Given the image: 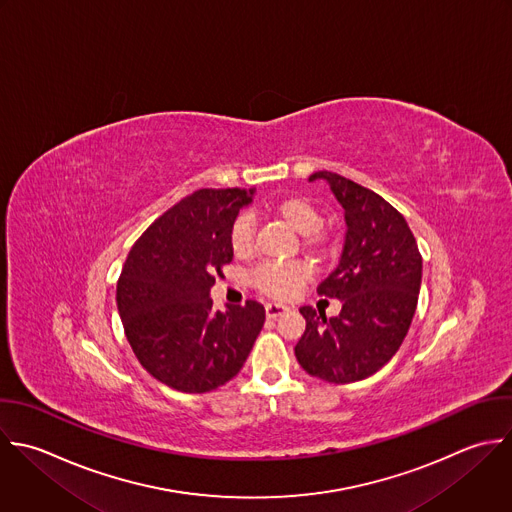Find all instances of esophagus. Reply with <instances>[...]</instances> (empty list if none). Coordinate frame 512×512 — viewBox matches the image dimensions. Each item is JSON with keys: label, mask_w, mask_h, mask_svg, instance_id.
Returning <instances> with one entry per match:
<instances>
[{"label": "esophagus", "mask_w": 512, "mask_h": 512, "mask_svg": "<svg viewBox=\"0 0 512 512\" xmlns=\"http://www.w3.org/2000/svg\"><path fill=\"white\" fill-rule=\"evenodd\" d=\"M287 311H289V307L283 305V303H267V305H265V313H267L269 319H277L279 315H283V313H287Z\"/></svg>", "instance_id": "1"}]
</instances>
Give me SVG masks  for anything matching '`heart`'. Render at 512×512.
Wrapping results in <instances>:
<instances>
[{
  "label": "heart",
  "mask_w": 512,
  "mask_h": 512,
  "mask_svg": "<svg viewBox=\"0 0 512 512\" xmlns=\"http://www.w3.org/2000/svg\"><path fill=\"white\" fill-rule=\"evenodd\" d=\"M273 211L299 235H303V243L309 249H321L325 245L321 227V215L313 203L303 197H285L275 203ZM253 233L255 223L253 217L243 213L239 215L229 231V245L235 255L243 257L253 249ZM309 271L303 263H269L255 271L253 279L259 289L275 297H289L299 289V285L307 279Z\"/></svg>",
  "instance_id": "heart-1"
}]
</instances>
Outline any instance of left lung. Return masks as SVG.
I'll list each match as a JSON object with an SVG mask.
<instances>
[{"mask_svg":"<svg viewBox=\"0 0 512 512\" xmlns=\"http://www.w3.org/2000/svg\"><path fill=\"white\" fill-rule=\"evenodd\" d=\"M315 179L329 183L345 211L339 265L317 287L341 301V313L327 319L301 307L307 327L295 357L311 377L345 385L375 375L399 351L417 309L423 259L405 217L381 195L331 171Z\"/></svg>","mask_w":512,"mask_h":512,"instance_id":"8db88e82","label":"left lung"}]
</instances>
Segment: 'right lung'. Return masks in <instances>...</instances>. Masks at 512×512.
<instances>
[{"label": "right lung", "instance_id": "right-lung-1", "mask_svg": "<svg viewBox=\"0 0 512 512\" xmlns=\"http://www.w3.org/2000/svg\"><path fill=\"white\" fill-rule=\"evenodd\" d=\"M255 189H199L161 215L131 247L117 311L143 369L181 393L231 381L265 323L257 301L215 311L211 287L233 261L229 231Z\"/></svg>", "mask_w": 512, "mask_h": 512}]
</instances>
